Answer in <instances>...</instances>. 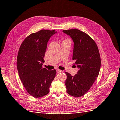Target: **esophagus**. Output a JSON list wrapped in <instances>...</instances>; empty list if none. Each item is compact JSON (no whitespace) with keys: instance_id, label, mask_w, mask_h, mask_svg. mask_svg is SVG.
<instances>
[{"instance_id":"obj_1","label":"esophagus","mask_w":120,"mask_h":120,"mask_svg":"<svg viewBox=\"0 0 120 120\" xmlns=\"http://www.w3.org/2000/svg\"><path fill=\"white\" fill-rule=\"evenodd\" d=\"M62 72V71H61V70H60V69H57V70H56V72H57V73H60Z\"/></svg>"}]
</instances>
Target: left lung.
<instances>
[{
  "label": "left lung",
  "mask_w": 120,
  "mask_h": 120,
  "mask_svg": "<svg viewBox=\"0 0 120 120\" xmlns=\"http://www.w3.org/2000/svg\"><path fill=\"white\" fill-rule=\"evenodd\" d=\"M74 42L73 60L79 68L74 76L65 72L66 91L70 95L79 97L92 86L98 77L101 68V58L97 45L87 34L77 29L62 31Z\"/></svg>",
  "instance_id": "obj_1"
}]
</instances>
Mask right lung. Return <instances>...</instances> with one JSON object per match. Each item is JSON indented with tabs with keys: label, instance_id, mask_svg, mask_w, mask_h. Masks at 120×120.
Segmentation results:
<instances>
[{
	"label": "right lung",
	"instance_id": "right-lung-1",
	"mask_svg": "<svg viewBox=\"0 0 120 120\" xmlns=\"http://www.w3.org/2000/svg\"><path fill=\"white\" fill-rule=\"evenodd\" d=\"M55 30H41L32 33L24 40L17 57V68L27 92L35 98L48 94L56 76V70L42 67L48 41Z\"/></svg>",
	"mask_w": 120,
	"mask_h": 120
}]
</instances>
